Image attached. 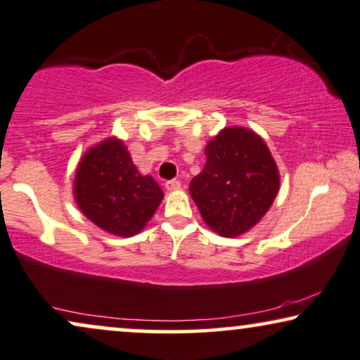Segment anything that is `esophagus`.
<instances>
[{
    "label": "esophagus",
    "mask_w": 360,
    "mask_h": 360,
    "mask_svg": "<svg viewBox=\"0 0 360 360\" xmlns=\"http://www.w3.org/2000/svg\"><path fill=\"white\" fill-rule=\"evenodd\" d=\"M166 189H167V191H177V189H181V181H177V179L167 181V183H166Z\"/></svg>",
    "instance_id": "obj_1"
}]
</instances>
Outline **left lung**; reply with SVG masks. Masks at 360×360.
I'll list each match as a JSON object with an SVG mask.
<instances>
[{
  "instance_id": "1",
  "label": "left lung",
  "mask_w": 360,
  "mask_h": 360,
  "mask_svg": "<svg viewBox=\"0 0 360 360\" xmlns=\"http://www.w3.org/2000/svg\"><path fill=\"white\" fill-rule=\"evenodd\" d=\"M204 169L189 193L206 224L224 238L248 233L279 193V169L262 138L245 127H224L207 143Z\"/></svg>"
}]
</instances>
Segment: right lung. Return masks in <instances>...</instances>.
<instances>
[{"mask_svg": "<svg viewBox=\"0 0 360 360\" xmlns=\"http://www.w3.org/2000/svg\"><path fill=\"white\" fill-rule=\"evenodd\" d=\"M72 194L91 222L120 238L141 233L165 198L156 181L138 171L117 138L104 139L84 153Z\"/></svg>", "mask_w": 360, "mask_h": 360, "instance_id": "1", "label": "right lung"}]
</instances>
